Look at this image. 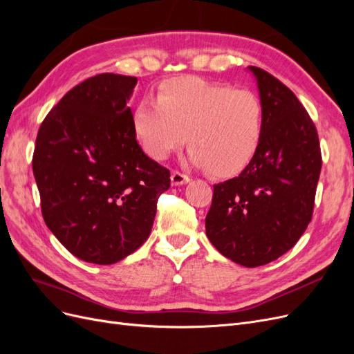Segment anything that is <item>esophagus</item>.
I'll list each match as a JSON object with an SVG mask.
<instances>
[{
  "label": "esophagus",
  "instance_id": "34e87169",
  "mask_svg": "<svg viewBox=\"0 0 354 354\" xmlns=\"http://www.w3.org/2000/svg\"><path fill=\"white\" fill-rule=\"evenodd\" d=\"M189 181H190V177L187 174L180 173V171H173V173H171V183H173V186L185 185V183H189Z\"/></svg>",
  "mask_w": 354,
  "mask_h": 354
}]
</instances>
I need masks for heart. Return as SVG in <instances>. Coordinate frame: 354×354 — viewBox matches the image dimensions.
<instances>
[{
  "label": "heart",
  "mask_w": 354,
  "mask_h": 354,
  "mask_svg": "<svg viewBox=\"0 0 354 354\" xmlns=\"http://www.w3.org/2000/svg\"><path fill=\"white\" fill-rule=\"evenodd\" d=\"M133 127L151 158H168L187 138L192 164L227 177L241 173L259 151L264 108L250 90L189 75L164 82L156 100L138 102Z\"/></svg>",
  "instance_id": "obj_1"
}]
</instances>
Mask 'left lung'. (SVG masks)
I'll use <instances>...</instances> for the list:
<instances>
[{
  "mask_svg": "<svg viewBox=\"0 0 354 354\" xmlns=\"http://www.w3.org/2000/svg\"><path fill=\"white\" fill-rule=\"evenodd\" d=\"M248 69L264 108L263 137L238 177L214 185L205 230L229 260L259 267L291 250L312 221L322 155L295 94L269 72Z\"/></svg>",
  "mask_w": 354,
  "mask_h": 354,
  "instance_id": "1",
  "label": "left lung"
}]
</instances>
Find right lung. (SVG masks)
<instances>
[{
	"instance_id": "right-lung-1",
	"label": "right lung",
	"mask_w": 354,
	"mask_h": 354,
	"mask_svg": "<svg viewBox=\"0 0 354 354\" xmlns=\"http://www.w3.org/2000/svg\"><path fill=\"white\" fill-rule=\"evenodd\" d=\"M136 77L100 73L63 95L42 121L32 169L47 227L80 260L113 264L151 234L169 171L136 140Z\"/></svg>"
}]
</instances>
